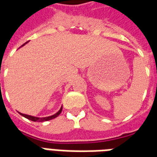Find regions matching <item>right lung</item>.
<instances>
[{
    "instance_id": "obj_1",
    "label": "right lung",
    "mask_w": 157,
    "mask_h": 157,
    "mask_svg": "<svg viewBox=\"0 0 157 157\" xmlns=\"http://www.w3.org/2000/svg\"><path fill=\"white\" fill-rule=\"evenodd\" d=\"M27 43H29V41L26 42L24 44H22V46L23 45H25ZM62 111V107L60 108V109L59 110L58 112L55 113L54 115H51V116H48V117H44V118H39V117H34V116H31V115H28V114H23V113H19L22 116H23L24 118H28L29 120H31V121H33V122H44V121H48V120H50V119H53V118H56V117H58L59 114H60V113Z\"/></svg>"
}]
</instances>
